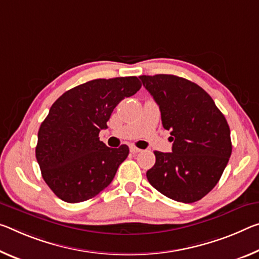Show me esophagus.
<instances>
[{
    "label": "esophagus",
    "mask_w": 259,
    "mask_h": 259,
    "mask_svg": "<svg viewBox=\"0 0 259 259\" xmlns=\"http://www.w3.org/2000/svg\"><path fill=\"white\" fill-rule=\"evenodd\" d=\"M142 150L138 149V147H136L135 145H130V152H133V153H138V152H141Z\"/></svg>",
    "instance_id": "34e87169"
}]
</instances>
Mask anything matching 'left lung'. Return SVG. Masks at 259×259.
<instances>
[{
    "label": "left lung",
    "mask_w": 259,
    "mask_h": 259,
    "mask_svg": "<svg viewBox=\"0 0 259 259\" xmlns=\"http://www.w3.org/2000/svg\"><path fill=\"white\" fill-rule=\"evenodd\" d=\"M170 131L171 152L155 151L147 170L150 184L170 199L194 203L207 195L223 175L232 154L231 130L207 92L174 75L141 76Z\"/></svg>",
    "instance_id": "obj_1"
}]
</instances>
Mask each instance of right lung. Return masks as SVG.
<instances>
[{
	"label": "right lung",
	"mask_w": 259,
	"mask_h": 259,
	"mask_svg": "<svg viewBox=\"0 0 259 259\" xmlns=\"http://www.w3.org/2000/svg\"><path fill=\"white\" fill-rule=\"evenodd\" d=\"M141 88L135 76L94 79L69 90L52 105L40 125L35 157L45 182L60 199L84 202L113 181L129 147L110 149L98 136L118 102Z\"/></svg>",
	"instance_id": "1"
}]
</instances>
